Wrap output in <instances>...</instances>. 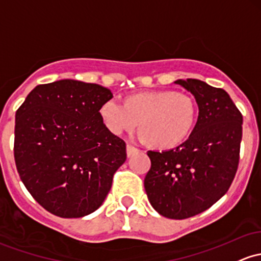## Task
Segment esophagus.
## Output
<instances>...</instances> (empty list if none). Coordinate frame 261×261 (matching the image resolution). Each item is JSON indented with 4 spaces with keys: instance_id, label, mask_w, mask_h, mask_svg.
<instances>
[{
    "instance_id": "obj_1",
    "label": "esophagus",
    "mask_w": 261,
    "mask_h": 261,
    "mask_svg": "<svg viewBox=\"0 0 261 261\" xmlns=\"http://www.w3.org/2000/svg\"><path fill=\"white\" fill-rule=\"evenodd\" d=\"M139 148H136L135 146H133V145H130V144H127V146H126V152H127V156L128 157H131L133 156V154H135V153H137L139 152Z\"/></svg>"
}]
</instances>
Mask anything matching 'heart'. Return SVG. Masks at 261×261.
<instances>
[{
  "label": "heart",
  "instance_id": "obj_1",
  "mask_svg": "<svg viewBox=\"0 0 261 261\" xmlns=\"http://www.w3.org/2000/svg\"><path fill=\"white\" fill-rule=\"evenodd\" d=\"M100 115L115 135L133 131L140 121L142 139L168 148L190 135L197 119V102L183 91H145L128 96L125 104L110 98L100 108Z\"/></svg>",
  "mask_w": 261,
  "mask_h": 261
}]
</instances>
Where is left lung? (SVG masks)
Returning a JSON list of instances; mask_svg holds the SVG:
<instances>
[{
	"label": "left lung",
	"instance_id": "1",
	"mask_svg": "<svg viewBox=\"0 0 261 261\" xmlns=\"http://www.w3.org/2000/svg\"><path fill=\"white\" fill-rule=\"evenodd\" d=\"M198 104L193 131L176 148L147 151L145 191L166 218L186 219L211 208L230 187L239 165L243 115L225 90L198 79L177 80Z\"/></svg>",
	"mask_w": 261,
	"mask_h": 261
}]
</instances>
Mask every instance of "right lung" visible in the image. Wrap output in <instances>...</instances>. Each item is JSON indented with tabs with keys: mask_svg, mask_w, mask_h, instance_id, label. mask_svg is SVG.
Masks as SVG:
<instances>
[{
	"mask_svg": "<svg viewBox=\"0 0 261 261\" xmlns=\"http://www.w3.org/2000/svg\"><path fill=\"white\" fill-rule=\"evenodd\" d=\"M113 93L64 79L37 85L16 113L14 161L31 196L54 216L80 218L107 198L126 144L104 125Z\"/></svg>",
	"mask_w": 261,
	"mask_h": 261,
	"instance_id": "obj_1",
	"label": "right lung"
}]
</instances>
